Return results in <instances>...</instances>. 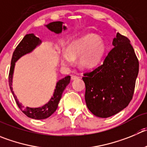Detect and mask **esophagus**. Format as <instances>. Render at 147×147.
Returning a JSON list of instances; mask_svg holds the SVG:
<instances>
[{
	"label": "esophagus",
	"mask_w": 147,
	"mask_h": 147,
	"mask_svg": "<svg viewBox=\"0 0 147 147\" xmlns=\"http://www.w3.org/2000/svg\"><path fill=\"white\" fill-rule=\"evenodd\" d=\"M78 78H79V77L76 76V75H72V76H71V79H72V80H76V79H78Z\"/></svg>",
	"instance_id": "1"
}]
</instances>
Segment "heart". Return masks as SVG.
Listing matches in <instances>:
<instances>
[{"label":"heart","instance_id":"1","mask_svg":"<svg viewBox=\"0 0 147 147\" xmlns=\"http://www.w3.org/2000/svg\"><path fill=\"white\" fill-rule=\"evenodd\" d=\"M107 51L104 40L93 34H88L75 40L61 53V61L64 66H70L75 59L79 57L78 63L85 69H93L102 61Z\"/></svg>","mask_w":147,"mask_h":147}]
</instances>
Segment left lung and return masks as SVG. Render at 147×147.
<instances>
[{"label":"left lung","mask_w":147,"mask_h":147,"mask_svg":"<svg viewBox=\"0 0 147 147\" xmlns=\"http://www.w3.org/2000/svg\"><path fill=\"white\" fill-rule=\"evenodd\" d=\"M112 45L102 64L83 78L86 105L102 118L116 115L129 105L138 74V60L130 40L117 32Z\"/></svg>","instance_id":"8db88e82"}]
</instances>
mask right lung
<instances>
[{
	"label": "right lung",
	"mask_w": 147,
	"mask_h": 147,
	"mask_svg": "<svg viewBox=\"0 0 147 147\" xmlns=\"http://www.w3.org/2000/svg\"><path fill=\"white\" fill-rule=\"evenodd\" d=\"M63 24L64 23L62 22H53L49 23L46 26L52 32L57 34H59L62 32V30H65L67 29V27L63 25ZM40 43V40L39 39V38H37L34 34L32 33L26 35L24 37V38L22 40L21 42L19 43V45L16 46V49L13 51L9 75V87H10L11 91L13 97H14V99L17 104L18 107L21 109L22 112L25 114L27 117L35 119V120H43V119L48 118L55 111L57 110L59 102L61 96H62L63 91L70 82V76H69V75L64 78L61 80H59L57 83V86H56V88H55L54 92H53V96L51 98L50 101L47 104H46L41 107L30 108L28 107H24L21 103H20V101H18L16 95L13 91V88H12V82H13L12 80H13L15 63L22 56L32 52Z\"/></svg>",
	"instance_id": "obj_1"
}]
</instances>
